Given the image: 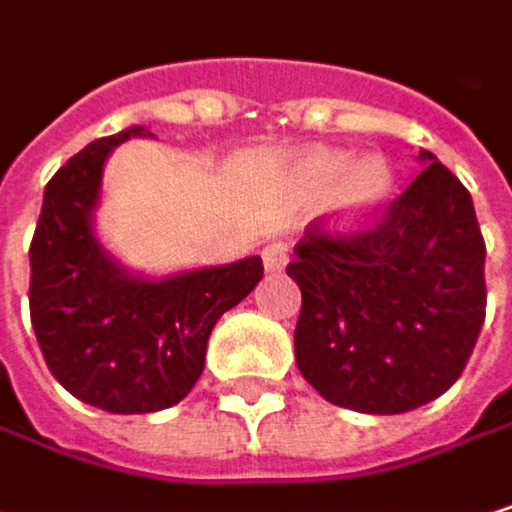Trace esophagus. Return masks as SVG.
I'll return each instance as SVG.
<instances>
[{
    "label": "esophagus",
    "mask_w": 512,
    "mask_h": 512,
    "mask_svg": "<svg viewBox=\"0 0 512 512\" xmlns=\"http://www.w3.org/2000/svg\"><path fill=\"white\" fill-rule=\"evenodd\" d=\"M288 267V245L285 242H273L264 248V270L267 273H282Z\"/></svg>",
    "instance_id": "obj_1"
}]
</instances>
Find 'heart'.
I'll return each instance as SVG.
<instances>
[{"label": "heart", "mask_w": 512, "mask_h": 512, "mask_svg": "<svg viewBox=\"0 0 512 512\" xmlns=\"http://www.w3.org/2000/svg\"><path fill=\"white\" fill-rule=\"evenodd\" d=\"M288 185L306 200L324 197L327 221L336 230H360L387 212L396 176L381 155L351 158L342 149L315 146L291 161Z\"/></svg>", "instance_id": "1"}]
</instances>
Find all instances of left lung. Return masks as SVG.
<instances>
[{
    "label": "left lung",
    "mask_w": 512,
    "mask_h": 512,
    "mask_svg": "<svg viewBox=\"0 0 512 512\" xmlns=\"http://www.w3.org/2000/svg\"><path fill=\"white\" fill-rule=\"evenodd\" d=\"M423 173L354 236L309 227L288 276L303 291L294 351L333 405L405 414L462 375L486 318V245L468 188L426 149Z\"/></svg>",
    "instance_id": "obj_1"
}]
</instances>
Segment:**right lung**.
<instances>
[{"mask_svg": "<svg viewBox=\"0 0 512 512\" xmlns=\"http://www.w3.org/2000/svg\"><path fill=\"white\" fill-rule=\"evenodd\" d=\"M143 125L92 140L44 188L29 245V315L53 378L110 414H152L197 384L215 321L264 276L261 258L170 276L125 270L95 233L107 155Z\"/></svg>", "mask_w": 512, "mask_h": 512, "instance_id": "1", "label": "right lung"}]
</instances>
